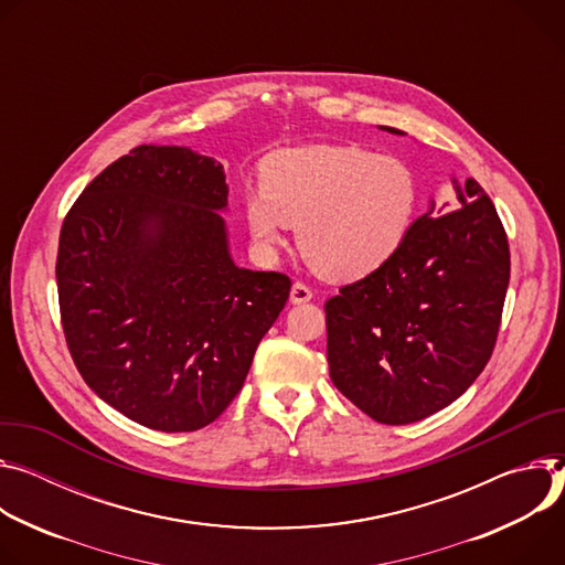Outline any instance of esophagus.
<instances>
[{"label":"esophagus","instance_id":"esophagus-1","mask_svg":"<svg viewBox=\"0 0 565 565\" xmlns=\"http://www.w3.org/2000/svg\"><path fill=\"white\" fill-rule=\"evenodd\" d=\"M311 298H315V294H311V289H309L307 285H302V282H294V285H291L289 300H291L294 305H302V302H307V300H311Z\"/></svg>","mask_w":565,"mask_h":565}]
</instances>
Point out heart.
<instances>
[{
	"label": "heart",
	"instance_id": "b5f03b06",
	"mask_svg": "<svg viewBox=\"0 0 565 565\" xmlns=\"http://www.w3.org/2000/svg\"><path fill=\"white\" fill-rule=\"evenodd\" d=\"M422 204L417 172L399 157L359 146H305L269 154L260 191L244 198L246 228L260 246L298 226L307 265L330 280H361L406 244Z\"/></svg>",
	"mask_w": 565,
	"mask_h": 565
}]
</instances>
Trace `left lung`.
<instances>
[{"mask_svg":"<svg viewBox=\"0 0 565 565\" xmlns=\"http://www.w3.org/2000/svg\"><path fill=\"white\" fill-rule=\"evenodd\" d=\"M454 185L460 209L430 202L386 267L326 302L332 384L382 424L419 422L456 402L495 345L508 235L476 179Z\"/></svg>","mask_w":565,"mask_h":565,"instance_id":"1","label":"left lung"}]
</instances>
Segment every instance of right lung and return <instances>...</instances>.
<instances>
[{"instance_id":"1","label":"right lung","mask_w":565,"mask_h":565,"mask_svg":"<svg viewBox=\"0 0 565 565\" xmlns=\"http://www.w3.org/2000/svg\"><path fill=\"white\" fill-rule=\"evenodd\" d=\"M220 161L139 146L107 166L60 231L62 330L87 386L132 422L198 430L239 393L291 280L233 263Z\"/></svg>"}]
</instances>
